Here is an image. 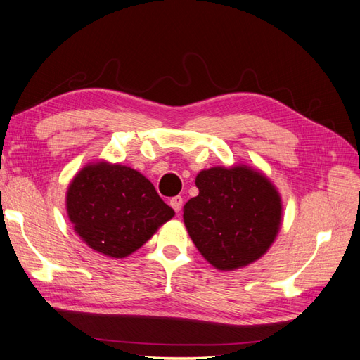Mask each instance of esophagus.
<instances>
[{
	"instance_id": "34e87169",
	"label": "esophagus",
	"mask_w": 360,
	"mask_h": 360,
	"mask_svg": "<svg viewBox=\"0 0 360 360\" xmlns=\"http://www.w3.org/2000/svg\"><path fill=\"white\" fill-rule=\"evenodd\" d=\"M182 202H184L182 196H174V198H172V199H170V205L173 207V210L176 212V213H179V212H181V208H182Z\"/></svg>"
}]
</instances>
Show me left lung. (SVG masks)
<instances>
[{"mask_svg": "<svg viewBox=\"0 0 360 360\" xmlns=\"http://www.w3.org/2000/svg\"><path fill=\"white\" fill-rule=\"evenodd\" d=\"M199 195L184 205L193 244L219 270H236L261 257L279 231L281 196L248 167H213L196 176Z\"/></svg>", "mask_w": 360, "mask_h": 360, "instance_id": "left-lung-1", "label": "left lung"}]
</instances>
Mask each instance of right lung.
I'll return each mask as SVG.
<instances>
[{
  "mask_svg": "<svg viewBox=\"0 0 360 360\" xmlns=\"http://www.w3.org/2000/svg\"><path fill=\"white\" fill-rule=\"evenodd\" d=\"M67 213L82 240L110 257L136 252L174 214L139 172L107 162L87 165L75 176Z\"/></svg>",
  "mask_w": 360,
  "mask_h": 360,
  "instance_id": "1",
  "label": "right lung"
}]
</instances>
